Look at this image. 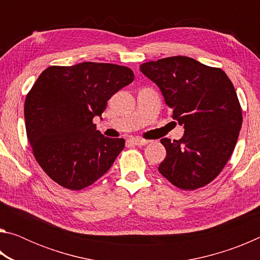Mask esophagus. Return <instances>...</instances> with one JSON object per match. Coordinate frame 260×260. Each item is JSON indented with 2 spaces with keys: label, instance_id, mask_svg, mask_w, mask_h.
I'll return each mask as SVG.
<instances>
[{
  "label": "esophagus",
  "instance_id": "1",
  "mask_svg": "<svg viewBox=\"0 0 260 260\" xmlns=\"http://www.w3.org/2000/svg\"><path fill=\"white\" fill-rule=\"evenodd\" d=\"M127 142L131 143V144H134V146H146L148 144L150 141L149 140H144V139H129Z\"/></svg>",
  "mask_w": 260,
  "mask_h": 260
}]
</instances>
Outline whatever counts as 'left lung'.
I'll return each instance as SVG.
<instances>
[{
    "mask_svg": "<svg viewBox=\"0 0 260 260\" xmlns=\"http://www.w3.org/2000/svg\"><path fill=\"white\" fill-rule=\"evenodd\" d=\"M140 70L160 88L172 118L184 127L180 140H160L166 157L158 171L183 190L206 186L231 158L243 120L230 78L186 56L147 61Z\"/></svg>",
    "mask_w": 260,
    "mask_h": 260,
    "instance_id": "left-lung-1",
    "label": "left lung"
}]
</instances>
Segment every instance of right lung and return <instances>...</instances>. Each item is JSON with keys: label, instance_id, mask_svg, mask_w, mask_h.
<instances>
[{"label": "right lung", "instance_id": "obj_1", "mask_svg": "<svg viewBox=\"0 0 260 260\" xmlns=\"http://www.w3.org/2000/svg\"><path fill=\"white\" fill-rule=\"evenodd\" d=\"M133 80L129 68L94 61L52 65L40 74L26 96L25 126L35 159L51 180L81 190L108 172L125 140L105 138L93 119Z\"/></svg>", "mask_w": 260, "mask_h": 260}]
</instances>
